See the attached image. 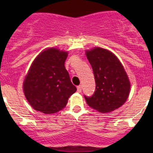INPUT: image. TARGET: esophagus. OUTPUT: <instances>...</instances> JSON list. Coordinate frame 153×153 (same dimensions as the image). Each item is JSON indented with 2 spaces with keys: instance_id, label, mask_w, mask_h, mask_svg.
I'll return each mask as SVG.
<instances>
[{
  "instance_id": "obj_1",
  "label": "esophagus",
  "mask_w": 153,
  "mask_h": 153,
  "mask_svg": "<svg viewBox=\"0 0 153 153\" xmlns=\"http://www.w3.org/2000/svg\"><path fill=\"white\" fill-rule=\"evenodd\" d=\"M77 90H78V92H81L82 91V86H81V85L77 86Z\"/></svg>"
}]
</instances>
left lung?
I'll return each mask as SVG.
<instances>
[{"instance_id": "left-lung-1", "label": "left lung", "mask_w": 153, "mask_h": 153, "mask_svg": "<svg viewBox=\"0 0 153 153\" xmlns=\"http://www.w3.org/2000/svg\"><path fill=\"white\" fill-rule=\"evenodd\" d=\"M95 81L92 96L84 95L89 106L100 112H109L124 104L130 84L122 64L109 51L96 47L86 52Z\"/></svg>"}]
</instances>
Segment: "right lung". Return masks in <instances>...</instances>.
Instances as JSON below:
<instances>
[{"label":"right lung","mask_w":153,"mask_h":153,"mask_svg":"<svg viewBox=\"0 0 153 153\" xmlns=\"http://www.w3.org/2000/svg\"><path fill=\"white\" fill-rule=\"evenodd\" d=\"M67 52L49 48L32 63L24 82L27 101L37 111L45 114L58 112L76 92L64 67Z\"/></svg>","instance_id":"right-lung-1"}]
</instances>
